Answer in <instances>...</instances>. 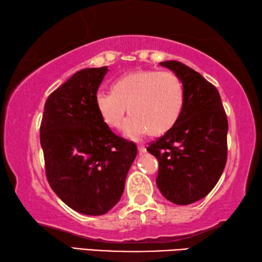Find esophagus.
Wrapping results in <instances>:
<instances>
[{"label":"esophagus","mask_w":262,"mask_h":262,"mask_svg":"<svg viewBox=\"0 0 262 262\" xmlns=\"http://www.w3.org/2000/svg\"><path fill=\"white\" fill-rule=\"evenodd\" d=\"M137 149H139V152H140L141 155L147 151V149H145L144 145H139V147H137Z\"/></svg>","instance_id":"34e87169"}]
</instances>
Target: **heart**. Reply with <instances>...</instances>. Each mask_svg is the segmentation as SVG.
<instances>
[{"instance_id":"heart-1","label":"heart","mask_w":262,"mask_h":262,"mask_svg":"<svg viewBox=\"0 0 262 262\" xmlns=\"http://www.w3.org/2000/svg\"><path fill=\"white\" fill-rule=\"evenodd\" d=\"M96 107L110 128L122 125L126 111L132 114L123 126L129 139L165 134L179 120L184 107V89L171 72L136 70L119 77L112 91H98Z\"/></svg>"}]
</instances>
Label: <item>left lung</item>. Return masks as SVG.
<instances>
[{"label":"left lung","mask_w":262,"mask_h":262,"mask_svg":"<svg viewBox=\"0 0 262 262\" xmlns=\"http://www.w3.org/2000/svg\"><path fill=\"white\" fill-rule=\"evenodd\" d=\"M183 84L184 107L176 125L148 151L159 163L156 184L166 200L190 205L209 194L227 163L228 119L217 89L179 61L159 63Z\"/></svg>","instance_id":"left-lung-1"}]
</instances>
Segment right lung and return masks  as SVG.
I'll list each match as a JSON object with an SVG mask.
<instances>
[{"label": "right lung", "mask_w": 262, "mask_h": 262, "mask_svg": "<svg viewBox=\"0 0 262 262\" xmlns=\"http://www.w3.org/2000/svg\"><path fill=\"white\" fill-rule=\"evenodd\" d=\"M107 67L86 68L53 91L43 107L40 144L52 189L84 215H104L117 205L137 155L135 143L103 121L95 97Z\"/></svg>", "instance_id": "right-lung-1"}]
</instances>
